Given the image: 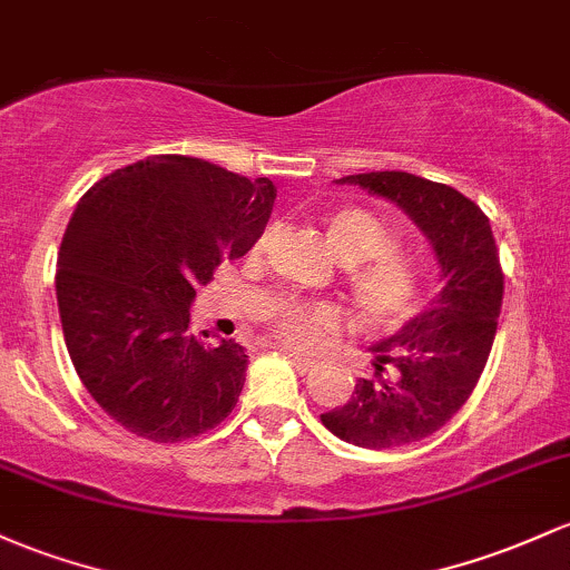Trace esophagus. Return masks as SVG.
<instances>
[{
	"label": "esophagus",
	"mask_w": 570,
	"mask_h": 570,
	"mask_svg": "<svg viewBox=\"0 0 570 570\" xmlns=\"http://www.w3.org/2000/svg\"><path fill=\"white\" fill-rule=\"evenodd\" d=\"M286 356H289L292 360V365L297 367L299 373H311L316 367V360H311V356H305V354H297V352H286Z\"/></svg>",
	"instance_id": "34e87169"
}]
</instances>
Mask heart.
<instances>
[{
  "label": "heart",
  "mask_w": 570,
  "mask_h": 570,
  "mask_svg": "<svg viewBox=\"0 0 570 570\" xmlns=\"http://www.w3.org/2000/svg\"><path fill=\"white\" fill-rule=\"evenodd\" d=\"M322 237L341 265L356 314L373 327H395L419 308L424 271L414 256L395 252V233L384 218L356 205L330 210L322 218ZM265 240L256 243L262 252ZM273 327L292 346H314L337 327V311L324 303L278 299L273 305Z\"/></svg>",
  "instance_id": "obj_1"
}]
</instances>
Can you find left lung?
<instances>
[{"instance_id": "obj_1", "label": "left lung", "mask_w": 570, "mask_h": 570, "mask_svg": "<svg viewBox=\"0 0 570 570\" xmlns=\"http://www.w3.org/2000/svg\"><path fill=\"white\" fill-rule=\"evenodd\" d=\"M352 184L397 205L422 229L441 267V292L392 337L373 343V379L322 414L341 441L392 449L441 430L471 397L495 341L503 273L490 218L446 184L411 173H360Z\"/></svg>"}]
</instances>
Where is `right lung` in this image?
Returning <instances> with one entry per match:
<instances>
[{
	"label": "right lung",
	"instance_id": "obj_1",
	"mask_svg": "<svg viewBox=\"0 0 570 570\" xmlns=\"http://www.w3.org/2000/svg\"><path fill=\"white\" fill-rule=\"evenodd\" d=\"M271 178L161 154L80 197L56 262L70 360L99 409L129 433L175 443L233 414L248 356L186 333L197 289L259 240ZM208 337V335H205Z\"/></svg>",
	"mask_w": 570,
	"mask_h": 570
}]
</instances>
